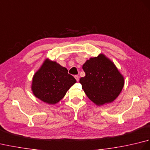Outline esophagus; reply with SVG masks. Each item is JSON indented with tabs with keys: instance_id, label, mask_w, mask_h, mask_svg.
Wrapping results in <instances>:
<instances>
[{
	"instance_id": "esophagus-1",
	"label": "esophagus",
	"mask_w": 150,
	"mask_h": 150,
	"mask_svg": "<svg viewBox=\"0 0 150 150\" xmlns=\"http://www.w3.org/2000/svg\"><path fill=\"white\" fill-rule=\"evenodd\" d=\"M75 79H76V81H79V77L78 75H75Z\"/></svg>"
}]
</instances>
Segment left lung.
I'll return each instance as SVG.
<instances>
[{
  "mask_svg": "<svg viewBox=\"0 0 150 150\" xmlns=\"http://www.w3.org/2000/svg\"><path fill=\"white\" fill-rule=\"evenodd\" d=\"M82 69L86 75L79 82L93 103L102 106L116 99L124 87V79L110 59L100 53L87 60Z\"/></svg>",
  "mask_w": 150,
  "mask_h": 150,
  "instance_id": "1",
  "label": "left lung"
}]
</instances>
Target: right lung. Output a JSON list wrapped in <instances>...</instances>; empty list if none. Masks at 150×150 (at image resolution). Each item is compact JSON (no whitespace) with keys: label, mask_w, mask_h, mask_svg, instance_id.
<instances>
[{"label":"right lung","mask_w":150,"mask_h":150,"mask_svg":"<svg viewBox=\"0 0 150 150\" xmlns=\"http://www.w3.org/2000/svg\"><path fill=\"white\" fill-rule=\"evenodd\" d=\"M76 82L66 68L46 59L33 75L31 90L40 100L55 104L65 96L67 91Z\"/></svg>","instance_id":"right-lung-1"}]
</instances>
